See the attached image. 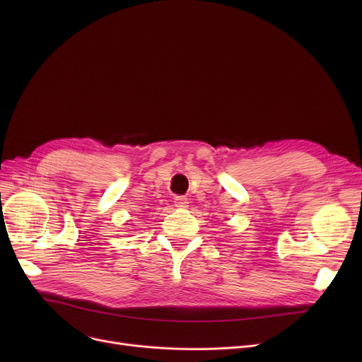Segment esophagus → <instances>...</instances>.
<instances>
[{
    "mask_svg": "<svg viewBox=\"0 0 362 362\" xmlns=\"http://www.w3.org/2000/svg\"><path fill=\"white\" fill-rule=\"evenodd\" d=\"M187 204H189V201H187L186 197H176L175 198V205L179 206V208H186Z\"/></svg>",
    "mask_w": 362,
    "mask_h": 362,
    "instance_id": "esophagus-1",
    "label": "esophagus"
}]
</instances>
